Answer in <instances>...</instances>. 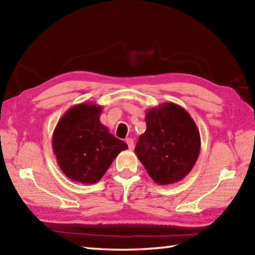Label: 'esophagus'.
I'll list each match as a JSON object with an SVG mask.
<instances>
[{
    "label": "esophagus",
    "instance_id": "34e87169",
    "mask_svg": "<svg viewBox=\"0 0 255 255\" xmlns=\"http://www.w3.org/2000/svg\"><path fill=\"white\" fill-rule=\"evenodd\" d=\"M126 142H127V144H128L129 149H130V150H133V148H134V142H133V140H132L131 138H128V139L126 140Z\"/></svg>",
    "mask_w": 255,
    "mask_h": 255
}]
</instances>
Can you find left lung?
Instances as JSON below:
<instances>
[{
  "mask_svg": "<svg viewBox=\"0 0 255 255\" xmlns=\"http://www.w3.org/2000/svg\"><path fill=\"white\" fill-rule=\"evenodd\" d=\"M147 129L134 153L159 185L182 181L192 171L200 151L199 130L186 110L166 102L145 113Z\"/></svg>",
  "mask_w": 255,
  "mask_h": 255,
  "instance_id": "left-lung-1",
  "label": "left lung"
}]
</instances>
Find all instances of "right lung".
Here are the masks:
<instances>
[{
	"instance_id": "right-lung-1",
	"label": "right lung",
	"mask_w": 255,
	"mask_h": 255,
	"mask_svg": "<svg viewBox=\"0 0 255 255\" xmlns=\"http://www.w3.org/2000/svg\"><path fill=\"white\" fill-rule=\"evenodd\" d=\"M102 110L91 103L74 105L64 113L53 131L52 150L58 165L74 182H99L121 151L128 148L101 124Z\"/></svg>"
}]
</instances>
